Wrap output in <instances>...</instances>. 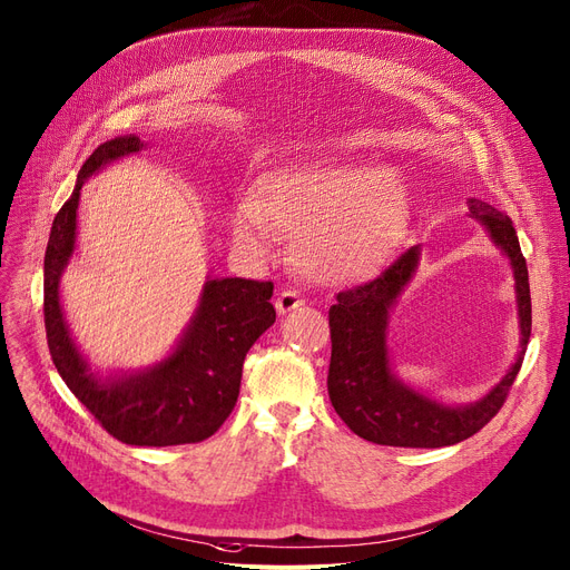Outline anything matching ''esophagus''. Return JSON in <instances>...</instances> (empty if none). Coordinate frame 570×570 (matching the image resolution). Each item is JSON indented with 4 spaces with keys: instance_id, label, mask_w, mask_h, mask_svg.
Instances as JSON below:
<instances>
[{
    "instance_id": "esophagus-1",
    "label": "esophagus",
    "mask_w": 570,
    "mask_h": 570,
    "mask_svg": "<svg viewBox=\"0 0 570 570\" xmlns=\"http://www.w3.org/2000/svg\"><path fill=\"white\" fill-rule=\"evenodd\" d=\"M303 305H305L303 295H298V293L291 291V288L282 291V293L277 295V301H275V307H277L279 314H286V312H293V309H301Z\"/></svg>"
}]
</instances>
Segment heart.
<instances>
[{"label": "heart", "mask_w": 570, "mask_h": 570, "mask_svg": "<svg viewBox=\"0 0 570 570\" xmlns=\"http://www.w3.org/2000/svg\"><path fill=\"white\" fill-rule=\"evenodd\" d=\"M410 216L403 179L375 165H307L265 171L254 197L230 209L239 242L261 246L267 228L295 239V261L321 282H356L399 246Z\"/></svg>", "instance_id": "b5f03b06"}]
</instances>
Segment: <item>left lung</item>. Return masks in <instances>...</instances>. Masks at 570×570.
<instances>
[{
    "mask_svg": "<svg viewBox=\"0 0 570 570\" xmlns=\"http://www.w3.org/2000/svg\"><path fill=\"white\" fill-rule=\"evenodd\" d=\"M470 216L489 230L508 254L514 272L522 352L510 373L482 401L448 407L407 389L391 375L386 354V318L403 286L414 275L419 246L395 258L375 279L344 288L328 309L331 367L328 395L342 422L358 438L389 448H448L475 435L503 407L510 386L522 367L531 337V291L527 258L519 249L512 220L482 200H470Z\"/></svg>",
    "mask_w": 570,
    "mask_h": 570,
    "instance_id": "8db88e82",
    "label": "left lung"
}]
</instances>
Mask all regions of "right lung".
<instances>
[{"instance_id": "right-lung-1", "label": "right lung", "mask_w": 570, "mask_h": 570, "mask_svg": "<svg viewBox=\"0 0 570 570\" xmlns=\"http://www.w3.org/2000/svg\"><path fill=\"white\" fill-rule=\"evenodd\" d=\"M135 135L100 144L79 171L77 188L53 218L43 256V324L48 352L69 391L86 405L109 435L139 448L203 442L214 435L233 412L242 363L254 342L275 324L272 282L209 279L200 307L169 358L146 373L111 382L88 373L73 346L60 309V275L77 239V209L86 177L139 151Z\"/></svg>"}]
</instances>
